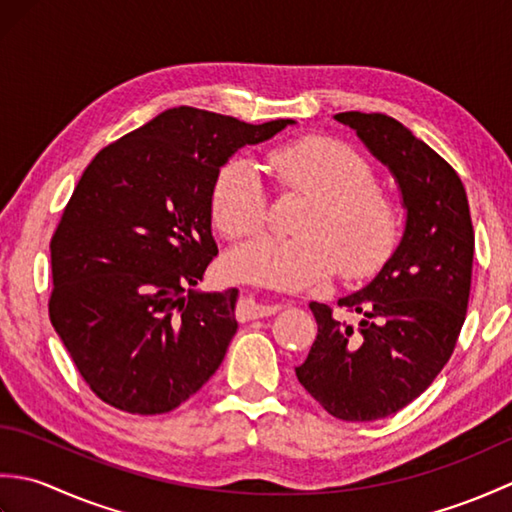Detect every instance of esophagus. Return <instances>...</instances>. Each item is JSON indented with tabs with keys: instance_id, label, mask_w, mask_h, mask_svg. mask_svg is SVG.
Segmentation results:
<instances>
[{
	"instance_id": "34e87169",
	"label": "esophagus",
	"mask_w": 512,
	"mask_h": 512,
	"mask_svg": "<svg viewBox=\"0 0 512 512\" xmlns=\"http://www.w3.org/2000/svg\"><path fill=\"white\" fill-rule=\"evenodd\" d=\"M277 310H279L277 303H270V301H264V299L250 295L242 303V308H239V317H242L244 321L262 319V317H270V314H275Z\"/></svg>"
}]
</instances>
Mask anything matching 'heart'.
I'll use <instances>...</instances> for the list:
<instances>
[{"instance_id":"b5f03b06","label":"heart","mask_w":512,"mask_h":512,"mask_svg":"<svg viewBox=\"0 0 512 512\" xmlns=\"http://www.w3.org/2000/svg\"><path fill=\"white\" fill-rule=\"evenodd\" d=\"M268 169L281 193L308 195L292 237H262L228 257L231 275L255 284L299 290L330 277L378 273L394 255L402 228L400 204L378 187L361 151L332 136H303L270 149ZM211 217L224 237L262 233L268 189L246 158L226 160L211 184Z\"/></svg>"}]
</instances>
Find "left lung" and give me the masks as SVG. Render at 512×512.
Here are the masks:
<instances>
[{
	"instance_id": "left-lung-1",
	"label": "left lung",
	"mask_w": 512,
	"mask_h": 512,
	"mask_svg": "<svg viewBox=\"0 0 512 512\" xmlns=\"http://www.w3.org/2000/svg\"><path fill=\"white\" fill-rule=\"evenodd\" d=\"M334 118L394 173L407 224L372 284L339 299L358 325L310 303L319 334L295 372L330 416L369 422L407 407L449 363L469 306L475 233L460 176L405 125L376 112Z\"/></svg>"
}]
</instances>
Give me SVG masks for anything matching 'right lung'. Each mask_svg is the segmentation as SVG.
<instances>
[{"label": "right lung", "instance_id": "obj_1", "mask_svg": "<svg viewBox=\"0 0 512 512\" xmlns=\"http://www.w3.org/2000/svg\"><path fill=\"white\" fill-rule=\"evenodd\" d=\"M262 125L173 107L103 147L50 239L54 330L107 405L156 416L193 396L237 332V290L198 292L217 255L211 184Z\"/></svg>", "mask_w": 512, "mask_h": 512}]
</instances>
